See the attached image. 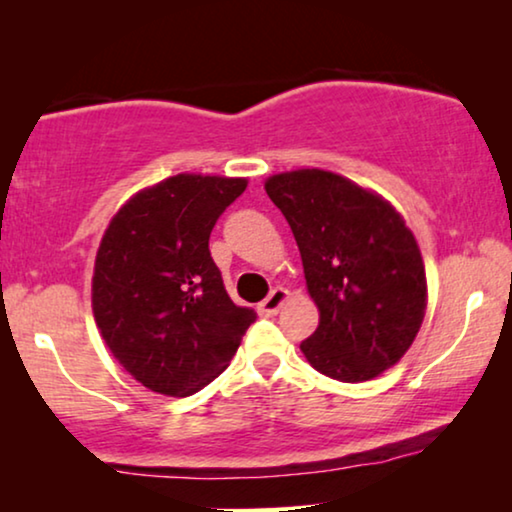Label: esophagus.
I'll return each mask as SVG.
<instances>
[{
	"instance_id": "34e87169",
	"label": "esophagus",
	"mask_w": 512,
	"mask_h": 512,
	"mask_svg": "<svg viewBox=\"0 0 512 512\" xmlns=\"http://www.w3.org/2000/svg\"><path fill=\"white\" fill-rule=\"evenodd\" d=\"M286 298H289V291L282 289V286H277V289L270 291V296L263 300L261 305H258V312L263 314V317H275L279 312V307L286 303Z\"/></svg>"
}]
</instances>
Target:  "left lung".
<instances>
[{
	"label": "left lung",
	"mask_w": 512,
	"mask_h": 512,
	"mask_svg": "<svg viewBox=\"0 0 512 512\" xmlns=\"http://www.w3.org/2000/svg\"><path fill=\"white\" fill-rule=\"evenodd\" d=\"M303 258L319 326L300 342L319 373L366 382L396 366L422 326L426 275L415 235L380 195L326 170L265 181Z\"/></svg>",
	"instance_id": "8db88e82"
}]
</instances>
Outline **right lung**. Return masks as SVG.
<instances>
[{
	"instance_id": "right-lung-1",
	"label": "right lung",
	"mask_w": 512,
	"mask_h": 512,
	"mask_svg": "<svg viewBox=\"0 0 512 512\" xmlns=\"http://www.w3.org/2000/svg\"><path fill=\"white\" fill-rule=\"evenodd\" d=\"M247 179L177 174L111 219L95 258L93 312L118 363L146 389L191 396L219 377L256 321L235 305L209 235Z\"/></svg>"
}]
</instances>
